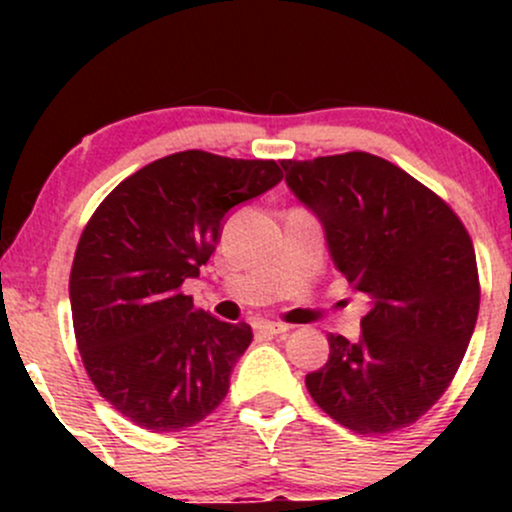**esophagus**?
<instances>
[{"label": "esophagus", "mask_w": 512, "mask_h": 512, "mask_svg": "<svg viewBox=\"0 0 512 512\" xmlns=\"http://www.w3.org/2000/svg\"><path fill=\"white\" fill-rule=\"evenodd\" d=\"M255 330L260 334H269V337H274V334H284L289 332V325H281V322H267V320H260L255 322Z\"/></svg>", "instance_id": "esophagus-1"}]
</instances>
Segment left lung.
<instances>
[{"label":"left lung","mask_w":512,"mask_h":512,"mask_svg":"<svg viewBox=\"0 0 512 512\" xmlns=\"http://www.w3.org/2000/svg\"><path fill=\"white\" fill-rule=\"evenodd\" d=\"M281 168L325 228L334 267L370 303L358 342L327 337L330 361L305 375L310 397L363 436L414 424L448 390L477 325L467 228L436 192L366 151Z\"/></svg>","instance_id":"obj_1"}]
</instances>
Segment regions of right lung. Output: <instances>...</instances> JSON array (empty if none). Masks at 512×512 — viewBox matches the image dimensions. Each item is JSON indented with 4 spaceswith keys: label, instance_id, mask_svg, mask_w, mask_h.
<instances>
[{
    "label": "right lung",
    "instance_id": "1",
    "mask_svg": "<svg viewBox=\"0 0 512 512\" xmlns=\"http://www.w3.org/2000/svg\"><path fill=\"white\" fill-rule=\"evenodd\" d=\"M284 178L274 161L180 151L103 199L69 276L76 346L96 390L132 424L182 431L214 411L252 342L180 286L209 262L226 214Z\"/></svg>",
    "mask_w": 512,
    "mask_h": 512
}]
</instances>
